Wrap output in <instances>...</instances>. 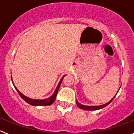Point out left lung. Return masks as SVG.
Wrapping results in <instances>:
<instances>
[{"mask_svg":"<svg viewBox=\"0 0 134 134\" xmlns=\"http://www.w3.org/2000/svg\"><path fill=\"white\" fill-rule=\"evenodd\" d=\"M115 96H116V94H115ZM115 96H114V97H113V99H111V100H110L109 102H108V103H107L104 104V105H99V106H86V105H82V104L79 103L78 102L77 100H76V104H77L78 107H79V108L82 109L86 110V111H94V110H99V109H100L103 108V107H106V106H107V105H108L110 103H111V101H112V100H113V99H114Z\"/></svg>","mask_w":134,"mask_h":134,"instance_id":"obj_1","label":"left lung"}]
</instances>
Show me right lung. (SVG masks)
I'll list each match as a JSON object with an SVG mask.
<instances>
[{
    "mask_svg": "<svg viewBox=\"0 0 134 134\" xmlns=\"http://www.w3.org/2000/svg\"><path fill=\"white\" fill-rule=\"evenodd\" d=\"M66 75L64 76L61 79L60 82H59L58 85V86H57L56 88H55V91H54V94L51 96L50 97L48 98V99H41V100H39V99H30V98H29V97H26V96H25L24 94H22V93H21V92H20V91L16 88V86H15V85H14V83H13V82L12 76H11V80H12V82H13V84L14 86H15V89H16V91L18 92V93L19 94L20 97H21L22 98V99H23V100L25 101V102H27V103L30 104V105H33V106H47V105H52V104L55 101V97H56V95H57V93H58V89H59V88H60V85H61L62 82V80H63L64 77Z\"/></svg>",
    "mask_w": 134,
    "mask_h": 134,
    "instance_id": "1",
    "label": "right lung"
}]
</instances>
